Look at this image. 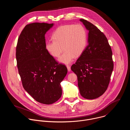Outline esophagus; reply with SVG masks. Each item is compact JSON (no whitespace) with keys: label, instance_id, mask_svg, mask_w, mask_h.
I'll list each match as a JSON object with an SVG mask.
<instances>
[{"label":"esophagus","instance_id":"1","mask_svg":"<svg viewBox=\"0 0 130 130\" xmlns=\"http://www.w3.org/2000/svg\"><path fill=\"white\" fill-rule=\"evenodd\" d=\"M67 68L68 69V71H70L71 70V68H70V66L69 65H67Z\"/></svg>","mask_w":130,"mask_h":130}]
</instances>
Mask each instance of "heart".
I'll return each mask as SVG.
<instances>
[{
    "label": "heart",
    "mask_w": 130,
    "mask_h": 130,
    "mask_svg": "<svg viewBox=\"0 0 130 130\" xmlns=\"http://www.w3.org/2000/svg\"><path fill=\"white\" fill-rule=\"evenodd\" d=\"M52 38L53 40L46 42V49L52 56L58 58L64 48L65 51L59 61L65 64L71 63L76 55H80L87 44V33L81 25L60 26L54 31Z\"/></svg>",
    "instance_id": "b5f03b06"
}]
</instances>
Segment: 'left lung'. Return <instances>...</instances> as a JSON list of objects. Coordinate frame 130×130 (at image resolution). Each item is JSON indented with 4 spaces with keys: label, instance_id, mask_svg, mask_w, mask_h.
<instances>
[{
    "label": "left lung",
    "instance_id": "1",
    "mask_svg": "<svg viewBox=\"0 0 130 130\" xmlns=\"http://www.w3.org/2000/svg\"><path fill=\"white\" fill-rule=\"evenodd\" d=\"M80 21L88 30V45L71 69L77 76L81 95L94 99L108 87L114 68L112 51L103 32L87 21Z\"/></svg>",
    "mask_w": 130,
    "mask_h": 130
}]
</instances>
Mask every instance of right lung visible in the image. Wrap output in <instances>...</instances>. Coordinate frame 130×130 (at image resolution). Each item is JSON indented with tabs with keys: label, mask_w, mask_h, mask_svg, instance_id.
Segmentation results:
<instances>
[{
	"label": "right lung",
	"mask_w": 130,
	"mask_h": 130,
	"mask_svg": "<svg viewBox=\"0 0 130 130\" xmlns=\"http://www.w3.org/2000/svg\"><path fill=\"white\" fill-rule=\"evenodd\" d=\"M53 24L27 25L18 38L16 58L25 90L40 103L50 104L61 97V82L67 73L46 50L45 34Z\"/></svg>",
	"instance_id": "right-lung-1"
}]
</instances>
